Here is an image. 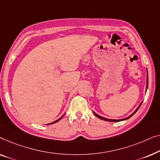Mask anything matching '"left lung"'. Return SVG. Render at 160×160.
Instances as JSON below:
<instances>
[{
  "label": "left lung",
  "instance_id": "8db88e82",
  "mask_svg": "<svg viewBox=\"0 0 160 160\" xmlns=\"http://www.w3.org/2000/svg\"><path fill=\"white\" fill-rule=\"evenodd\" d=\"M147 88H148V74H147ZM141 103L140 105H139V107L137 108L136 109V111H135L133 113H132L131 115H130L129 117H128V118H125V119H122V120H110V119H107V118H103V117H102V116H100V115H98V114H96L95 112H93L94 113V114H95V115L97 117V118H98L99 119H101V120H105V121H109V122H120V121H122V120H127V119H128V118H130V117H132V115H133V114L136 113V112L138 111V109H139V107H141Z\"/></svg>",
  "mask_w": 160,
  "mask_h": 160
}]
</instances>
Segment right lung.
I'll use <instances>...</instances> for the list:
<instances>
[{
	"mask_svg": "<svg viewBox=\"0 0 160 160\" xmlns=\"http://www.w3.org/2000/svg\"><path fill=\"white\" fill-rule=\"evenodd\" d=\"M63 117V116H62ZM62 117H61V118H59V119H58L57 120H56V121H54V122H51V123H49V124H48V125H51V124H53V123H55V122H58V121H59L62 118Z\"/></svg>",
	"mask_w": 160,
	"mask_h": 160,
	"instance_id": "1",
	"label": "right lung"
}]
</instances>
